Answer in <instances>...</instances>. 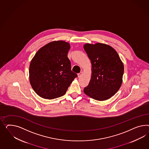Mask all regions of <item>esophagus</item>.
<instances>
[{"label":"esophagus","mask_w":149,"mask_h":149,"mask_svg":"<svg viewBox=\"0 0 149 149\" xmlns=\"http://www.w3.org/2000/svg\"><path fill=\"white\" fill-rule=\"evenodd\" d=\"M82 72H80V73H79L78 74H77V77H80L82 75Z\"/></svg>","instance_id":"34e87169"}]
</instances>
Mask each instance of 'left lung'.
I'll list each match as a JSON object with an SVG mask.
<instances>
[{
  "label": "left lung",
  "mask_w": 149,
  "mask_h": 149,
  "mask_svg": "<svg viewBox=\"0 0 149 149\" xmlns=\"http://www.w3.org/2000/svg\"><path fill=\"white\" fill-rule=\"evenodd\" d=\"M92 64V75L85 94L93 99L106 100L113 96L123 82L124 64L117 52L107 44L84 45Z\"/></svg>",
  "instance_id": "obj_1"
}]
</instances>
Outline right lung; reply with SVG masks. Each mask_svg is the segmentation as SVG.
<instances>
[{
	"label": "right lung",
	"instance_id": "1",
	"mask_svg": "<svg viewBox=\"0 0 149 149\" xmlns=\"http://www.w3.org/2000/svg\"><path fill=\"white\" fill-rule=\"evenodd\" d=\"M70 46L63 40H55L44 45L36 53L29 67V80L40 97L54 99L65 94L77 77L71 70L67 54Z\"/></svg>",
	"mask_w": 149,
	"mask_h": 149
}]
</instances>
